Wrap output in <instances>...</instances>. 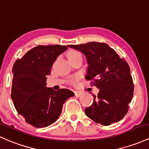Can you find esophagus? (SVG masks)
I'll return each instance as SVG.
<instances>
[{"instance_id":"obj_1","label":"esophagus","mask_w":149,"mask_h":149,"mask_svg":"<svg viewBox=\"0 0 149 149\" xmlns=\"http://www.w3.org/2000/svg\"><path fill=\"white\" fill-rule=\"evenodd\" d=\"M74 94L77 97H80L81 94H82V92H78V91H74Z\"/></svg>"}]
</instances>
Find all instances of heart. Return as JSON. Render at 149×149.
Here are the masks:
<instances>
[{
	"mask_svg": "<svg viewBox=\"0 0 149 149\" xmlns=\"http://www.w3.org/2000/svg\"><path fill=\"white\" fill-rule=\"evenodd\" d=\"M80 55L81 54L79 53V52H77V51H71V52L68 54V59H71V58H72V57H76V56Z\"/></svg>",
	"mask_w": 149,
	"mask_h": 149,
	"instance_id": "obj_1",
	"label": "heart"
}]
</instances>
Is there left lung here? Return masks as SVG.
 <instances>
[{"mask_svg":"<svg viewBox=\"0 0 149 149\" xmlns=\"http://www.w3.org/2000/svg\"><path fill=\"white\" fill-rule=\"evenodd\" d=\"M68 47L85 55L88 69L87 80L100 92L85 109L86 115L94 122L109 126L122 119L129 109L134 94V83L130 68L124 58L106 43L90 42Z\"/></svg>","mask_w":149,"mask_h":149,"instance_id":"obj_1","label":"left lung"}]
</instances>
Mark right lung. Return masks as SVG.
<instances>
[{
  "label": "right lung",
  "mask_w": 149,
  "mask_h": 149,
  "mask_svg": "<svg viewBox=\"0 0 149 149\" xmlns=\"http://www.w3.org/2000/svg\"><path fill=\"white\" fill-rule=\"evenodd\" d=\"M68 48L59 45H38L14 63L11 98L17 113L34 127H46L55 122L65 101L74 96L68 89L55 91L46 87L54 62Z\"/></svg>",
  "instance_id": "add662e5"
}]
</instances>
